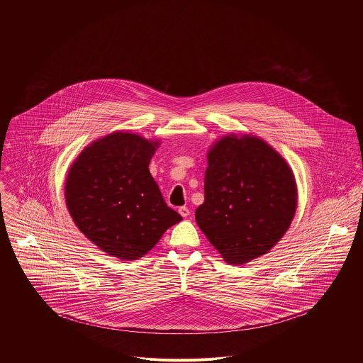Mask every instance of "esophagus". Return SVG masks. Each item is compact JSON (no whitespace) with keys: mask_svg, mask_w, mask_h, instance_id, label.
<instances>
[{"mask_svg":"<svg viewBox=\"0 0 363 363\" xmlns=\"http://www.w3.org/2000/svg\"><path fill=\"white\" fill-rule=\"evenodd\" d=\"M179 213H180L183 218H186V216H189L190 211H189V208L187 207H180L179 208Z\"/></svg>","mask_w":363,"mask_h":363,"instance_id":"esophagus-1","label":"esophagus"}]
</instances>
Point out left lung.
Returning a JSON list of instances; mask_svg holds the SVG:
<instances>
[{
    "instance_id": "1",
    "label": "left lung",
    "mask_w": 363,
    "mask_h": 363,
    "mask_svg": "<svg viewBox=\"0 0 363 363\" xmlns=\"http://www.w3.org/2000/svg\"><path fill=\"white\" fill-rule=\"evenodd\" d=\"M296 204L294 173L265 141L229 134L208 151L196 220L226 262L239 265L268 253L288 230Z\"/></svg>"
}]
</instances>
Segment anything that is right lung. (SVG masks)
Returning a JSON list of instances; mask_svg holds the SVG:
<instances>
[{
    "mask_svg": "<svg viewBox=\"0 0 363 363\" xmlns=\"http://www.w3.org/2000/svg\"><path fill=\"white\" fill-rule=\"evenodd\" d=\"M159 141L116 131L88 145L71 164L65 204L78 229L108 256H145L182 216L164 203L150 173Z\"/></svg>",
    "mask_w": 363,
    "mask_h": 363,
    "instance_id": "1",
    "label": "right lung"
}]
</instances>
